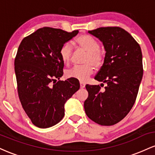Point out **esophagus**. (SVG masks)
<instances>
[{
  "label": "esophagus",
  "instance_id": "34e87169",
  "mask_svg": "<svg viewBox=\"0 0 155 155\" xmlns=\"http://www.w3.org/2000/svg\"><path fill=\"white\" fill-rule=\"evenodd\" d=\"M80 87L81 88H84L85 87V83L82 82V81H80Z\"/></svg>",
  "mask_w": 155,
  "mask_h": 155
}]
</instances>
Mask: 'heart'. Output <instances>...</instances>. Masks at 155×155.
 <instances>
[{
  "label": "heart",
  "instance_id": "b5f03b06",
  "mask_svg": "<svg viewBox=\"0 0 155 155\" xmlns=\"http://www.w3.org/2000/svg\"><path fill=\"white\" fill-rule=\"evenodd\" d=\"M77 47L81 50L86 51L87 54L84 59L82 65L76 66L68 69L65 72L68 78H74L79 81H85L92 75L95 68H100L104 65L105 54L100 49V44L89 35H81L76 39ZM73 47L70 43H65L60 49V56L62 61L65 65H68L71 61Z\"/></svg>",
  "mask_w": 155,
  "mask_h": 155
}]
</instances>
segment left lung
Returning <instances> with one entry per match:
<instances>
[{"instance_id":"obj_1","label":"left lung","mask_w":155,"mask_h":155,"mask_svg":"<svg viewBox=\"0 0 155 155\" xmlns=\"http://www.w3.org/2000/svg\"><path fill=\"white\" fill-rule=\"evenodd\" d=\"M89 33L104 44V65L95 79L106 83L86 85L88 97L84 101L85 113L95 123L111 126L127 116L136 102L142 76L141 49L128 32L120 27H104Z\"/></svg>"}]
</instances>
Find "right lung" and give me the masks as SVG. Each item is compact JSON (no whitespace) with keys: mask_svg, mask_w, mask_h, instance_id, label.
<instances>
[{"mask_svg":"<svg viewBox=\"0 0 155 155\" xmlns=\"http://www.w3.org/2000/svg\"><path fill=\"white\" fill-rule=\"evenodd\" d=\"M78 33L44 27L19 44L15 60L17 92L23 109L36 127L58 124L65 114L64 104L80 87L74 78L59 80L64 67L60 49Z\"/></svg>","mask_w":155,"mask_h":155,"instance_id":"1","label":"right lung"}]
</instances>
